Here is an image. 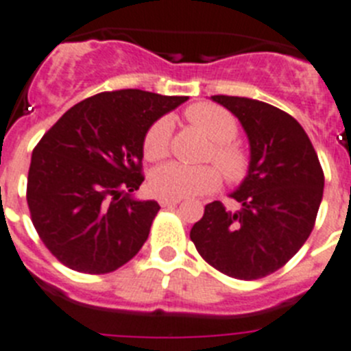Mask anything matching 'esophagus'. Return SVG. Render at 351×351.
Listing matches in <instances>:
<instances>
[{
  "label": "esophagus",
  "mask_w": 351,
  "mask_h": 351,
  "mask_svg": "<svg viewBox=\"0 0 351 351\" xmlns=\"http://www.w3.org/2000/svg\"><path fill=\"white\" fill-rule=\"evenodd\" d=\"M160 204L163 206V208H170V206H178L179 202H181V199H167V197H160Z\"/></svg>",
  "instance_id": "34e87169"
}]
</instances>
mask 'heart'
<instances>
[{
  "instance_id": "obj_1",
  "label": "heart",
  "mask_w": 351,
  "mask_h": 351,
  "mask_svg": "<svg viewBox=\"0 0 351 351\" xmlns=\"http://www.w3.org/2000/svg\"><path fill=\"white\" fill-rule=\"evenodd\" d=\"M186 119L197 130L213 142L208 160L215 161L229 182L243 181L250 169V158L243 147L234 142L238 134V122L226 108L211 103H197L186 110ZM172 121L161 117L147 130L143 136V156L149 161L163 160L169 154ZM218 169L208 167H186L181 163H165L151 172L149 186L158 197L167 199H186L206 195L217 190L221 182Z\"/></svg>"
}]
</instances>
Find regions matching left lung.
Masks as SVG:
<instances>
[{"label": "left lung", "mask_w": 351, "mask_h": 351, "mask_svg": "<svg viewBox=\"0 0 351 351\" xmlns=\"http://www.w3.org/2000/svg\"><path fill=\"white\" fill-rule=\"evenodd\" d=\"M243 125L250 169L230 193L241 209L220 200L206 206L190 238L206 263L239 280L282 268L307 241L323 197L322 165L309 136L289 113L263 101L211 95Z\"/></svg>", "instance_id": "obj_1"}]
</instances>
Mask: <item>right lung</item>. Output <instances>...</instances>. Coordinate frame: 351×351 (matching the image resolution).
Listing matches in <instances>:
<instances>
[{
	"label": "right lung",
	"instance_id": "obj_1",
	"mask_svg": "<svg viewBox=\"0 0 351 351\" xmlns=\"http://www.w3.org/2000/svg\"><path fill=\"white\" fill-rule=\"evenodd\" d=\"M188 97L125 88L74 104L33 149L29 215L62 265L90 275L115 271L149 238L156 200L133 199L143 182V136Z\"/></svg>",
	"mask_w": 351,
	"mask_h": 351
}]
</instances>
